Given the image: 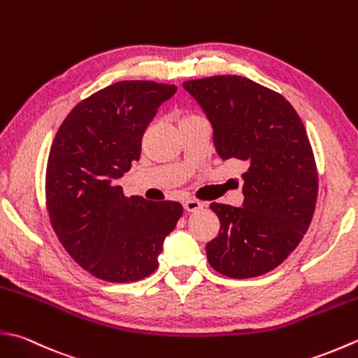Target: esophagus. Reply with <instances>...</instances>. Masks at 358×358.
Segmentation results:
<instances>
[{
	"label": "esophagus",
	"instance_id": "34e87169",
	"mask_svg": "<svg viewBox=\"0 0 358 358\" xmlns=\"http://www.w3.org/2000/svg\"><path fill=\"white\" fill-rule=\"evenodd\" d=\"M205 208V203L199 201V200H194V199H189L185 201V209L187 213H195V211H200V209Z\"/></svg>",
	"mask_w": 358,
	"mask_h": 358
}]
</instances>
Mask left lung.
<instances>
[{
  "instance_id": "8db88e82",
  "label": "left lung",
  "mask_w": 358,
  "mask_h": 358,
  "mask_svg": "<svg viewBox=\"0 0 358 358\" xmlns=\"http://www.w3.org/2000/svg\"><path fill=\"white\" fill-rule=\"evenodd\" d=\"M185 90L213 125L219 157L241 159L243 203H211L219 236L208 262L228 278H255L282 264L309 228L318 173L301 117L276 91L241 76L187 80Z\"/></svg>"
}]
</instances>
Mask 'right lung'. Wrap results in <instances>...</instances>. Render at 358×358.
<instances>
[{"mask_svg":"<svg viewBox=\"0 0 358 358\" xmlns=\"http://www.w3.org/2000/svg\"><path fill=\"white\" fill-rule=\"evenodd\" d=\"M175 91L150 80L113 83L77 103L54 138L46 167L51 225L69 256L103 281L152 275L183 214L177 201L129 199L117 185L139 159L158 107Z\"/></svg>","mask_w":358,"mask_h":358,"instance_id":"1","label":"right lung"}]
</instances>
